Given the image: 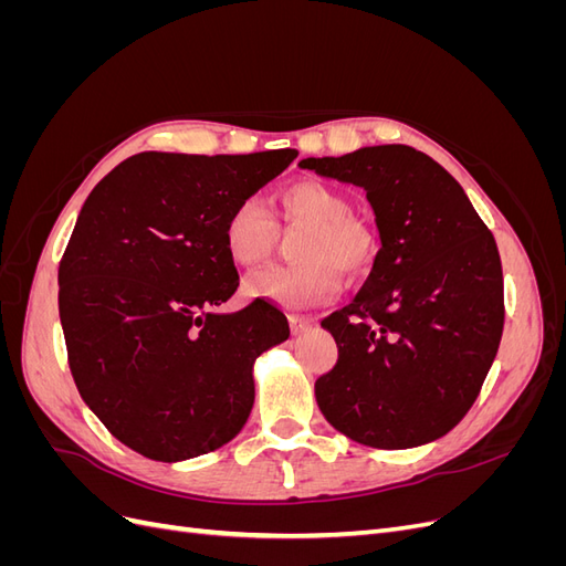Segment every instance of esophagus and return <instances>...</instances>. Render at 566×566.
<instances>
[{"instance_id":"34e87169","label":"esophagus","mask_w":566,"mask_h":566,"mask_svg":"<svg viewBox=\"0 0 566 566\" xmlns=\"http://www.w3.org/2000/svg\"><path fill=\"white\" fill-rule=\"evenodd\" d=\"M314 325H316V321L310 316H300V314L290 316V328H293V335H302L306 331H312Z\"/></svg>"}]
</instances>
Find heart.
I'll return each mask as SVG.
<instances>
[{"instance_id":"obj_1","label":"heart","mask_w":566,"mask_h":566,"mask_svg":"<svg viewBox=\"0 0 566 566\" xmlns=\"http://www.w3.org/2000/svg\"><path fill=\"white\" fill-rule=\"evenodd\" d=\"M352 200L323 181H297L276 196V219L285 227H304L295 243L297 264L266 266L245 281L250 297L285 310H310L337 295L342 269L361 273L373 264L375 238L352 219ZM221 241L238 266L264 262L276 243V224L260 198L235 202L224 219Z\"/></svg>"}]
</instances>
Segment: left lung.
<instances>
[{
	"instance_id": "1",
	"label": "left lung",
	"mask_w": 566,
	"mask_h": 566,
	"mask_svg": "<svg viewBox=\"0 0 566 566\" xmlns=\"http://www.w3.org/2000/svg\"><path fill=\"white\" fill-rule=\"evenodd\" d=\"M302 169L361 186L380 250L358 295L321 325L337 364L316 401L337 432L373 449H413L462 420L503 335V269L462 186L424 153L366 146Z\"/></svg>"
}]
</instances>
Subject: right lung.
Here are the masks:
<instances>
[{
  "label": "right lung",
  "mask_w": 566,
  "mask_h": 566,
  "mask_svg": "<svg viewBox=\"0 0 566 566\" xmlns=\"http://www.w3.org/2000/svg\"><path fill=\"white\" fill-rule=\"evenodd\" d=\"M297 150L250 156L139 153L84 200L59 266V314L80 397L108 432L150 460L210 453L243 430L254 361L287 339V318L238 290L221 241L235 202Z\"/></svg>",
  "instance_id": "obj_1"
}]
</instances>
